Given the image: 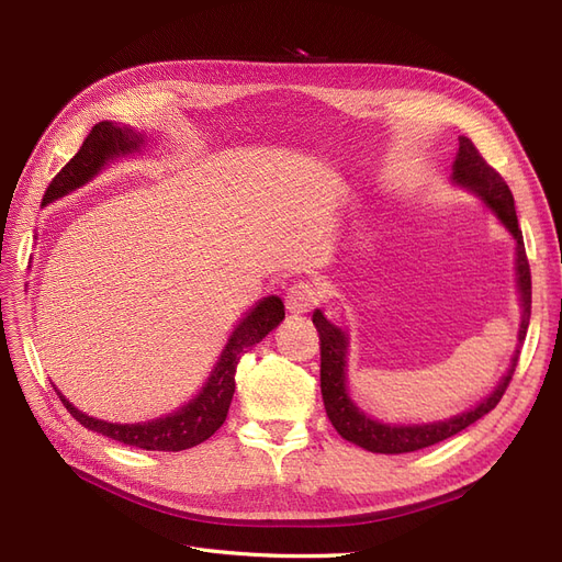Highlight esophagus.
I'll return each instance as SVG.
<instances>
[{"label":"esophagus","instance_id":"34e87169","mask_svg":"<svg viewBox=\"0 0 562 562\" xmlns=\"http://www.w3.org/2000/svg\"><path fill=\"white\" fill-rule=\"evenodd\" d=\"M323 297V291L312 281H297L285 293V310L291 314H304L314 310L318 300Z\"/></svg>","mask_w":562,"mask_h":562}]
</instances>
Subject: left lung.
I'll list each match as a JSON object with an SVG mask.
<instances>
[{
	"mask_svg": "<svg viewBox=\"0 0 562 562\" xmlns=\"http://www.w3.org/2000/svg\"><path fill=\"white\" fill-rule=\"evenodd\" d=\"M452 184L459 190H467L475 199L485 203V209L499 220V225L512 234L516 241V291H518V304H520V326H518V345L512 356L506 372L499 378V382L492 386L490 394L481 398L473 407L464 413L450 415L446 419L434 422H415V424H398V422H384L368 415L363 407H359L349 394L347 386V370H349V333L342 326L323 314V310H314V326L321 335V394L323 405H326L328 419L337 434L349 443L359 446L368 452L380 454H403L415 452L422 448H429L434 443H440L462 429L475 419L487 415L492 407L499 403L504 391L512 382L514 370L518 366V353L522 347V339L527 335V326H530V307H532V281H530V265H527L522 232L518 229V217L514 206V194L508 190V184L502 180V176L495 168L487 166L485 159L479 155V149L464 135H459V149L452 161Z\"/></svg>",
	"mask_w": 562,
	"mask_h": 562,
	"instance_id": "obj_1",
	"label": "left lung"
}]
</instances>
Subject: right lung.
Instances as JSON below:
<instances>
[{"label":"right lung","instance_id":"1","mask_svg":"<svg viewBox=\"0 0 562 562\" xmlns=\"http://www.w3.org/2000/svg\"><path fill=\"white\" fill-rule=\"evenodd\" d=\"M145 147H147V135L138 128L116 124V122L95 124L93 131L87 135V140H83V145L79 147L77 155L65 164L63 171L46 187L42 206H48V203L81 190L83 184H89L114 161L143 155ZM283 318H285V310L279 295H267L255 302L252 307L239 318V323L232 328L227 345L223 347V351H220L215 366L211 368L206 382H203L201 389L196 391V396L176 407L173 413L161 415L157 419L135 422V424L98 419L75 407L60 394L56 384L54 389L60 396L63 405L67 407V413H70L81 427H87L89 431L103 434L116 440V443L133 446L140 450L180 452L203 443V440H209L220 427H223V422L227 419L234 389H236V382H234L236 366H239L246 349L262 342V339L274 330Z\"/></svg>","mask_w":562,"mask_h":562}]
</instances>
